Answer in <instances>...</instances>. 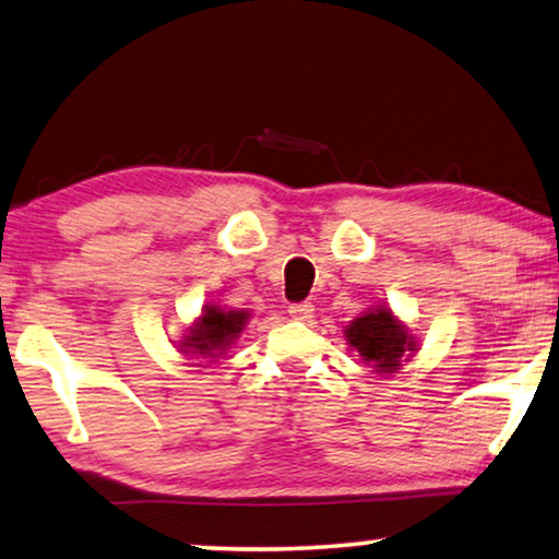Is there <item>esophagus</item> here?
Segmentation results:
<instances>
[{
    "instance_id": "obj_1",
    "label": "esophagus",
    "mask_w": 559,
    "mask_h": 559,
    "mask_svg": "<svg viewBox=\"0 0 559 559\" xmlns=\"http://www.w3.org/2000/svg\"><path fill=\"white\" fill-rule=\"evenodd\" d=\"M288 313L294 316V319H298V321H306V319H311L313 306L308 304V301H304V304H290V306H288Z\"/></svg>"
}]
</instances>
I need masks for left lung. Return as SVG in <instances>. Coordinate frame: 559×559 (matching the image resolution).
Here are the masks:
<instances>
[{
	"label": "left lung",
	"instance_id": "1",
	"mask_svg": "<svg viewBox=\"0 0 559 559\" xmlns=\"http://www.w3.org/2000/svg\"><path fill=\"white\" fill-rule=\"evenodd\" d=\"M346 338L361 354L364 361L377 366V371H394L396 366H402L399 361H402L406 348L414 346L406 338V331L399 326L386 308H379V311L356 319L346 329Z\"/></svg>",
	"mask_w": 559,
	"mask_h": 559
}]
</instances>
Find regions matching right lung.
<instances>
[{"instance_id": "1", "label": "right lung", "mask_w": 559, "mask_h": 559, "mask_svg": "<svg viewBox=\"0 0 559 559\" xmlns=\"http://www.w3.org/2000/svg\"><path fill=\"white\" fill-rule=\"evenodd\" d=\"M246 311H223L213 306L207 308L198 326L190 331L193 336L186 338V348L200 356H218L215 352H226V346L246 326Z\"/></svg>"}]
</instances>
